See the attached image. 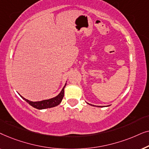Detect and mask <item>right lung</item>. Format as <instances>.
I'll return each instance as SVG.
<instances>
[{
	"label": "right lung",
	"mask_w": 149,
	"mask_h": 149,
	"mask_svg": "<svg viewBox=\"0 0 149 149\" xmlns=\"http://www.w3.org/2000/svg\"><path fill=\"white\" fill-rule=\"evenodd\" d=\"M65 87H66V85H65V86L64 87H63L62 90L61 91V92L59 93L56 97H53V98H51L49 100H42L39 102H32V101L28 100L27 99H25L22 96L21 97L26 102H27L30 105H31L32 107L35 108V109H48V108H52V107H56V106L59 105L61 103V102H62L63 97H64V95Z\"/></svg>",
	"instance_id": "right-lung-1"
}]
</instances>
